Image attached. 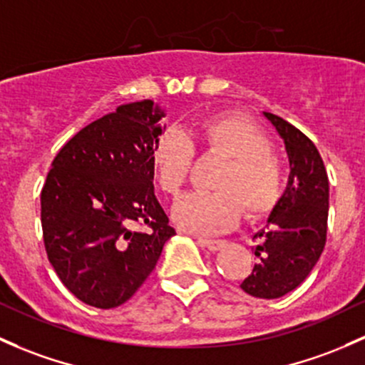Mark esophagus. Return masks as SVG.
Wrapping results in <instances>:
<instances>
[{"label": "esophagus", "instance_id": "obj_1", "mask_svg": "<svg viewBox=\"0 0 365 365\" xmlns=\"http://www.w3.org/2000/svg\"><path fill=\"white\" fill-rule=\"evenodd\" d=\"M199 245H201V247H206L208 250L217 252L224 247L225 241L224 240H199Z\"/></svg>", "mask_w": 365, "mask_h": 365}]
</instances>
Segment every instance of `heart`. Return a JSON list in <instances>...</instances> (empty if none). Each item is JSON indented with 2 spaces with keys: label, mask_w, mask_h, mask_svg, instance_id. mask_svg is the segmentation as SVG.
Here are the masks:
<instances>
[{
  "label": "heart",
  "mask_w": 365,
  "mask_h": 365,
  "mask_svg": "<svg viewBox=\"0 0 365 365\" xmlns=\"http://www.w3.org/2000/svg\"><path fill=\"white\" fill-rule=\"evenodd\" d=\"M189 135L206 152L225 159L213 182L217 192H195L176 205V224L192 234L231 229L245 210L257 218L269 213L283 192V171L269 141L255 125L234 115H215L195 122ZM194 145L185 133L166 129L153 143L150 160L157 185L176 197L185 185Z\"/></svg>",
  "instance_id": "heart-1"
}]
</instances>
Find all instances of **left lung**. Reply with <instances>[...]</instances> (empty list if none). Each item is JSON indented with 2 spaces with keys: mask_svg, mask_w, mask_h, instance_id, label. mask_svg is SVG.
<instances>
[{
  "mask_svg": "<svg viewBox=\"0 0 365 365\" xmlns=\"http://www.w3.org/2000/svg\"><path fill=\"white\" fill-rule=\"evenodd\" d=\"M283 140L289 183L255 240L257 264L241 289L259 299H278L297 289L320 259L327 237L329 178L313 141L282 117L264 112Z\"/></svg>",
  "mask_w": 365,
  "mask_h": 365,
  "instance_id": "left-lung-1",
  "label": "left lung"
}]
</instances>
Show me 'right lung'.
Listing matches in <instances>:
<instances>
[{
  "label": "right lung",
  "mask_w": 365,
  "mask_h": 365,
  "mask_svg": "<svg viewBox=\"0 0 365 365\" xmlns=\"http://www.w3.org/2000/svg\"><path fill=\"white\" fill-rule=\"evenodd\" d=\"M150 99L118 106L61 148L41 190L45 250L86 304L110 309L143 285L176 234L153 192L150 153L166 125ZM134 223L147 232H133Z\"/></svg>",
  "instance_id": "obj_1"
}]
</instances>
